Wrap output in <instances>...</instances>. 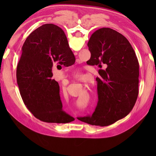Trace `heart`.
Masks as SVG:
<instances>
[{
	"instance_id": "1",
	"label": "heart",
	"mask_w": 156,
	"mask_h": 156,
	"mask_svg": "<svg viewBox=\"0 0 156 156\" xmlns=\"http://www.w3.org/2000/svg\"><path fill=\"white\" fill-rule=\"evenodd\" d=\"M75 76L76 78H79V77H80V73H79L78 72H76L75 73Z\"/></svg>"
}]
</instances>
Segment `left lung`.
<instances>
[{"instance_id": "left-lung-1", "label": "left lung", "mask_w": 156, "mask_h": 156, "mask_svg": "<svg viewBox=\"0 0 156 156\" xmlns=\"http://www.w3.org/2000/svg\"><path fill=\"white\" fill-rule=\"evenodd\" d=\"M87 46L91 52L87 62L100 68L96 78L98 101L93 114L81 121L108 126L125 118L135 105L138 96V60L127 39L111 28L96 30ZM105 65L107 68L102 69Z\"/></svg>"}]
</instances>
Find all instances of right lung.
Segmentation results:
<instances>
[{"label":"right lung","instance_id":"obj_1","mask_svg":"<svg viewBox=\"0 0 156 156\" xmlns=\"http://www.w3.org/2000/svg\"><path fill=\"white\" fill-rule=\"evenodd\" d=\"M76 58L64 31L45 24L32 31L25 41L17 66L20 96L30 112L43 122L67 123L74 118L62 109L60 87L52 79V67L72 65Z\"/></svg>","mask_w":156,"mask_h":156}]
</instances>
